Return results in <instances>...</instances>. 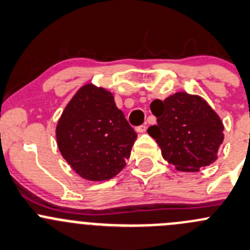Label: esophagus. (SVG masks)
<instances>
[{
    "label": "esophagus",
    "mask_w": 250,
    "mask_h": 250,
    "mask_svg": "<svg viewBox=\"0 0 250 250\" xmlns=\"http://www.w3.org/2000/svg\"><path fill=\"white\" fill-rule=\"evenodd\" d=\"M146 128H147V126L141 125V126H137V127H136V131H137V132H140V133H143L146 131Z\"/></svg>",
    "instance_id": "1"
}]
</instances>
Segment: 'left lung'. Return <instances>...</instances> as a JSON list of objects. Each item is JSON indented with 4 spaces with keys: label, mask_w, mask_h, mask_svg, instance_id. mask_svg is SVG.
Here are the masks:
<instances>
[{
    "label": "left lung",
    "mask_w": 250,
    "mask_h": 250,
    "mask_svg": "<svg viewBox=\"0 0 250 250\" xmlns=\"http://www.w3.org/2000/svg\"><path fill=\"white\" fill-rule=\"evenodd\" d=\"M150 110L157 125L149 126L148 133L177 171L198 172L217 159L224 124L203 97L180 91L153 101Z\"/></svg>",
    "instance_id": "obj_1"
}]
</instances>
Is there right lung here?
Here are the masks:
<instances>
[{"label": "right lung", "instance_id": "right-lung-1", "mask_svg": "<svg viewBox=\"0 0 250 250\" xmlns=\"http://www.w3.org/2000/svg\"><path fill=\"white\" fill-rule=\"evenodd\" d=\"M56 138L62 157L79 176L105 181L125 167L137 133L117 107L113 93L88 83L64 108Z\"/></svg>", "mask_w": 250, "mask_h": 250}]
</instances>
